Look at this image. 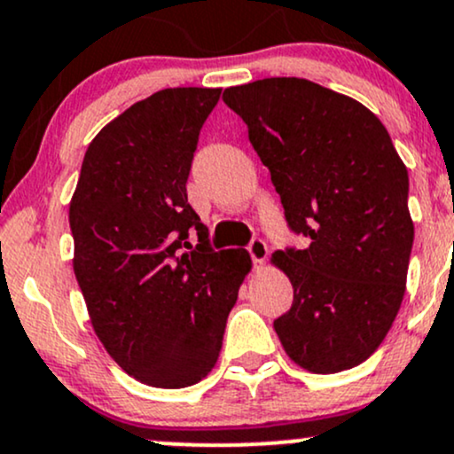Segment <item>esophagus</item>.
Returning <instances> with one entry per match:
<instances>
[{"label": "esophagus", "mask_w": 454, "mask_h": 454, "mask_svg": "<svg viewBox=\"0 0 454 454\" xmlns=\"http://www.w3.org/2000/svg\"><path fill=\"white\" fill-rule=\"evenodd\" d=\"M247 250H248L250 257H253V263L254 265H261L265 261V257H268V244H265L261 238L250 239V244L247 247Z\"/></svg>", "instance_id": "34e87169"}]
</instances>
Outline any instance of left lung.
<instances>
[{"mask_svg": "<svg viewBox=\"0 0 454 454\" xmlns=\"http://www.w3.org/2000/svg\"><path fill=\"white\" fill-rule=\"evenodd\" d=\"M308 248L274 253L293 306L274 321L286 355L314 374L364 364L395 321L414 225L408 169L380 119L306 78L225 89Z\"/></svg>", "mask_w": 454, "mask_h": 454, "instance_id": "obj_1", "label": "left lung"}]
</instances>
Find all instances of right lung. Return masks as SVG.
<instances>
[{
  "label": "right lung",
  "mask_w": 454,
  "mask_h": 454,
  "mask_svg": "<svg viewBox=\"0 0 454 454\" xmlns=\"http://www.w3.org/2000/svg\"><path fill=\"white\" fill-rule=\"evenodd\" d=\"M218 98L221 89L178 87L133 104L89 144L69 204L90 325L148 387L183 388L210 374L250 270L247 250H212L186 197Z\"/></svg>",
  "instance_id": "add662e5"
}]
</instances>
